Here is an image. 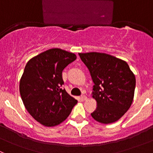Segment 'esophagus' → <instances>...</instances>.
Returning <instances> with one entry per match:
<instances>
[{
	"mask_svg": "<svg viewBox=\"0 0 153 153\" xmlns=\"http://www.w3.org/2000/svg\"><path fill=\"white\" fill-rule=\"evenodd\" d=\"M81 99L82 100V101H86V100L87 99V98H86V96H85V95H82V96L81 97Z\"/></svg>",
	"mask_w": 153,
	"mask_h": 153,
	"instance_id": "1",
	"label": "esophagus"
}]
</instances>
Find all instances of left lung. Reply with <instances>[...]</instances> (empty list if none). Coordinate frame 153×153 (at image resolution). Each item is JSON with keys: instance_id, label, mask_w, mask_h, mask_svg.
I'll return each instance as SVG.
<instances>
[{"instance_id": "1", "label": "left lung", "mask_w": 153, "mask_h": 153, "mask_svg": "<svg viewBox=\"0 0 153 153\" xmlns=\"http://www.w3.org/2000/svg\"><path fill=\"white\" fill-rule=\"evenodd\" d=\"M93 81L92 98L97 108L92 114L104 124L118 121L127 112L134 98L135 77L126 61L101 52L79 53Z\"/></svg>"}]
</instances>
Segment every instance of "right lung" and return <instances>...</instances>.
Segmentation results:
<instances>
[{"label":"right lung","mask_w":153,"mask_h":153,"mask_svg":"<svg viewBox=\"0 0 153 153\" xmlns=\"http://www.w3.org/2000/svg\"><path fill=\"white\" fill-rule=\"evenodd\" d=\"M76 58L74 53L53 48L27 62L20 80V94L27 110L41 124H60L78 102L61 89L63 70Z\"/></svg>","instance_id":"1"}]
</instances>
